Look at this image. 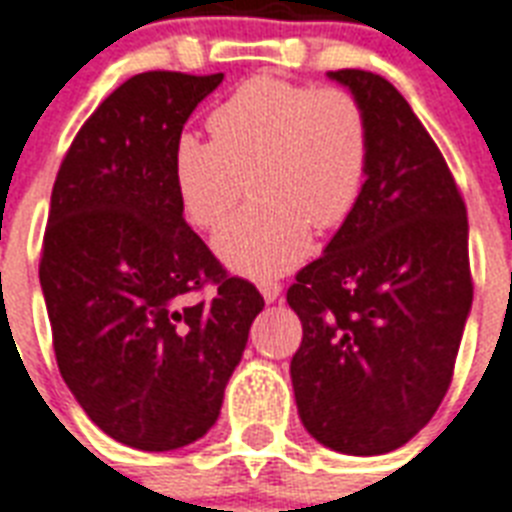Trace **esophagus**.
Instances as JSON below:
<instances>
[{
	"label": "esophagus",
	"instance_id": "esophagus-1",
	"mask_svg": "<svg viewBox=\"0 0 512 512\" xmlns=\"http://www.w3.org/2000/svg\"><path fill=\"white\" fill-rule=\"evenodd\" d=\"M260 295L265 297V303H273V300H279L281 284H279V281H263V284H260Z\"/></svg>",
	"mask_w": 512,
	"mask_h": 512
}]
</instances>
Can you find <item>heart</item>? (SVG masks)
I'll list each match as a JSON object with an SVG mask.
<instances>
[{
    "label": "heart",
    "instance_id": "b5f03b06",
    "mask_svg": "<svg viewBox=\"0 0 512 512\" xmlns=\"http://www.w3.org/2000/svg\"><path fill=\"white\" fill-rule=\"evenodd\" d=\"M212 140L175 143V188L185 217L212 231L244 191L255 196L215 236L231 271L271 279L311 252V225L332 231L364 191L372 132L361 100L345 87H311L252 76L209 114Z\"/></svg>",
    "mask_w": 512,
    "mask_h": 512
}]
</instances>
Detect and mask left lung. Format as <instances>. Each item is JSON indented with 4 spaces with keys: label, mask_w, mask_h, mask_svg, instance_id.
Returning <instances> with one entry per match:
<instances>
[{
    "label": "left lung",
    "mask_w": 512,
    "mask_h": 512,
    "mask_svg": "<svg viewBox=\"0 0 512 512\" xmlns=\"http://www.w3.org/2000/svg\"><path fill=\"white\" fill-rule=\"evenodd\" d=\"M329 76L361 100L372 156L356 209L287 292L303 324L289 372L305 430L372 457L417 436L449 390L473 303L468 209L388 79L361 68Z\"/></svg>",
    "instance_id": "left-lung-1"
}]
</instances>
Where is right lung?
<instances>
[{"label": "right lung", "mask_w": 512, "mask_h": 512, "mask_svg": "<svg viewBox=\"0 0 512 512\" xmlns=\"http://www.w3.org/2000/svg\"><path fill=\"white\" fill-rule=\"evenodd\" d=\"M223 74L146 71L76 132L52 185L42 281L58 369L106 436L143 452L215 425L263 297L185 223L175 143ZM212 283L218 292L193 301Z\"/></svg>", "instance_id": "right-lung-1"}]
</instances>
